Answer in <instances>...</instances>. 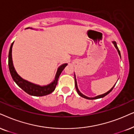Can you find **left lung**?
I'll use <instances>...</instances> for the list:
<instances>
[{"label":"left lung","mask_w":134,"mask_h":134,"mask_svg":"<svg viewBox=\"0 0 134 134\" xmlns=\"http://www.w3.org/2000/svg\"><path fill=\"white\" fill-rule=\"evenodd\" d=\"M113 44L114 45V46H115V47H116V49L118 50V53H119V55H120V57H121V53H120V51H119V49H118V46H117V44H116V43L115 41H113ZM74 77H75V88H76V90H77V93H78V94H79L80 96H82V97H83V98H86V99H98V98H103V97H104L105 96H106L108 94H109L110 92H111V91L113 90V88H114V87L115 86V84L114 85V87H113L112 88H111V90H109L108 91V92H106V93H104V94H101V95H98V96H95V97H94V98H89V97H88V96H86L85 95H84V94H83L82 93L80 92V91H79V88H78V87H77V80H76V78H75V74H74Z\"/></svg>","instance_id":"left-lung-1"}]
</instances>
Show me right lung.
I'll return each instance as SVG.
<instances>
[{
    "label": "right lung",
    "instance_id": "right-lung-1",
    "mask_svg": "<svg viewBox=\"0 0 134 134\" xmlns=\"http://www.w3.org/2000/svg\"><path fill=\"white\" fill-rule=\"evenodd\" d=\"M13 44V42L10 46L9 53H8V67H9V70L12 77L14 82L17 84L18 87L21 88L23 90H24L28 94L35 96H46L53 92L57 84V81H58L59 76H60L62 70L67 65V64H64L60 67H59V68L57 69L56 74H55V79L53 82H52L50 84L47 85L40 86L39 85L33 83L22 79L15 70L13 64L12 57V51Z\"/></svg>",
    "mask_w": 134,
    "mask_h": 134
}]
</instances>
